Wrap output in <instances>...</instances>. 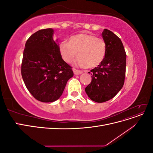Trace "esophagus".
Instances as JSON below:
<instances>
[{
    "mask_svg": "<svg viewBox=\"0 0 153 153\" xmlns=\"http://www.w3.org/2000/svg\"><path fill=\"white\" fill-rule=\"evenodd\" d=\"M73 73L75 75H80V74H82L83 73V71L78 70V69H73Z\"/></svg>",
    "mask_w": 153,
    "mask_h": 153,
    "instance_id": "obj_1",
    "label": "esophagus"
}]
</instances>
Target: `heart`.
I'll use <instances>...</instances> for the list:
<instances>
[{"mask_svg":"<svg viewBox=\"0 0 153 153\" xmlns=\"http://www.w3.org/2000/svg\"><path fill=\"white\" fill-rule=\"evenodd\" d=\"M60 52L64 61L71 63L77 55L76 64L80 66L94 68L103 62L106 47L104 39L91 34L82 33L71 36L69 42L62 41Z\"/></svg>","mask_w":153,"mask_h":153,"instance_id":"1","label":"heart"}]
</instances>
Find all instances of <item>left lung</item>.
Masks as SVG:
<instances>
[{
    "label": "left lung",
    "instance_id": "8db88e82",
    "mask_svg": "<svg viewBox=\"0 0 153 153\" xmlns=\"http://www.w3.org/2000/svg\"><path fill=\"white\" fill-rule=\"evenodd\" d=\"M102 36L106 47L105 57L91 70L92 80L85 89L89 98L97 103L112 99L123 88L126 74V54L121 40L106 29Z\"/></svg>",
    "mask_w": 153,
    "mask_h": 153
}]
</instances>
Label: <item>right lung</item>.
<instances>
[{"instance_id":"add662e5","label":"right lung","mask_w":153,"mask_h":153,"mask_svg":"<svg viewBox=\"0 0 153 153\" xmlns=\"http://www.w3.org/2000/svg\"><path fill=\"white\" fill-rule=\"evenodd\" d=\"M52 29L39 30L30 36L23 54L21 73L27 89L37 100H57L73 77L72 68L62 59Z\"/></svg>"}]
</instances>
